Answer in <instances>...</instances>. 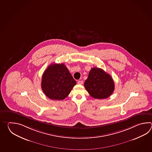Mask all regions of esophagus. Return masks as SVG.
<instances>
[{
    "label": "esophagus",
    "mask_w": 152,
    "mask_h": 152,
    "mask_svg": "<svg viewBox=\"0 0 152 152\" xmlns=\"http://www.w3.org/2000/svg\"><path fill=\"white\" fill-rule=\"evenodd\" d=\"M77 84H79V85H82L83 84V81L82 80H79L77 81Z\"/></svg>",
    "instance_id": "esophagus-1"
}]
</instances>
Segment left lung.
Returning <instances> with one entry per match:
<instances>
[{
    "label": "left lung",
    "mask_w": 152,
    "mask_h": 152,
    "mask_svg": "<svg viewBox=\"0 0 152 152\" xmlns=\"http://www.w3.org/2000/svg\"><path fill=\"white\" fill-rule=\"evenodd\" d=\"M84 86L91 97L105 99L113 93L115 85L110 75L100 68H91Z\"/></svg>",
    "instance_id": "left-lung-1"
}]
</instances>
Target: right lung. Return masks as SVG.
Wrapping results in <instances>:
<instances>
[{
    "label": "right lung",
    "mask_w": 152,
    "mask_h": 152,
    "mask_svg": "<svg viewBox=\"0 0 152 152\" xmlns=\"http://www.w3.org/2000/svg\"><path fill=\"white\" fill-rule=\"evenodd\" d=\"M76 83L64 64H53L43 74L41 88L49 98L63 100L70 94Z\"/></svg>",
    "instance_id": "1"
}]
</instances>
